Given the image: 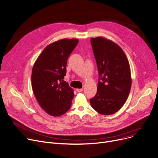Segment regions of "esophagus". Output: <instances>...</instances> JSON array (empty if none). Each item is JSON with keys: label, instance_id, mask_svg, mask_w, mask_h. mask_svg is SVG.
I'll return each mask as SVG.
<instances>
[{"label": "esophagus", "instance_id": "1", "mask_svg": "<svg viewBox=\"0 0 158 158\" xmlns=\"http://www.w3.org/2000/svg\"><path fill=\"white\" fill-rule=\"evenodd\" d=\"M77 91L78 93H81V91H83V89H77Z\"/></svg>", "mask_w": 158, "mask_h": 158}]
</instances>
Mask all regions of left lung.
Masks as SVG:
<instances>
[{"label":"left lung","mask_w":158,"mask_h":158,"mask_svg":"<svg viewBox=\"0 0 158 158\" xmlns=\"http://www.w3.org/2000/svg\"><path fill=\"white\" fill-rule=\"evenodd\" d=\"M99 73L97 93L90 99L98 113H115L125 104L129 94L132 79L130 65L125 52L118 44L104 37L91 39Z\"/></svg>","instance_id":"1"}]
</instances>
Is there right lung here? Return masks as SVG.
<instances>
[{"instance_id": "obj_1", "label": "right lung", "mask_w": 158, "mask_h": 158, "mask_svg": "<svg viewBox=\"0 0 158 158\" xmlns=\"http://www.w3.org/2000/svg\"><path fill=\"white\" fill-rule=\"evenodd\" d=\"M78 42V39H65L50 44L33 65V93L40 107L51 116H60L71 106L73 89L64 79L67 60Z\"/></svg>"}]
</instances>
